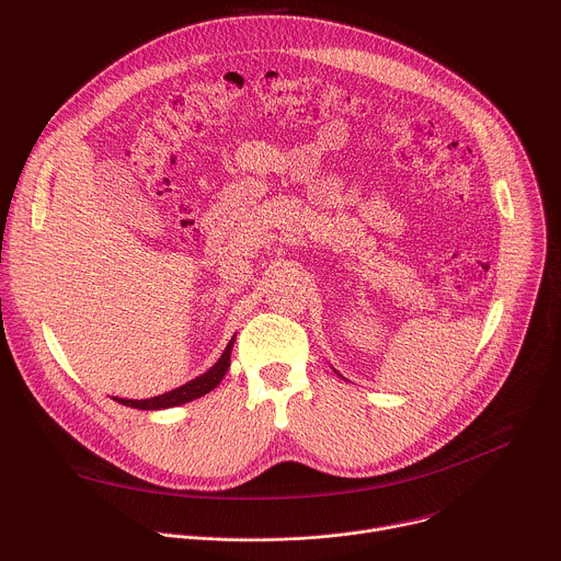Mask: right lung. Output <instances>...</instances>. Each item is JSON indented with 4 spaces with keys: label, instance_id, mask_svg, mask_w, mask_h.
<instances>
[{
    "label": "right lung",
    "instance_id": "obj_1",
    "mask_svg": "<svg viewBox=\"0 0 561 561\" xmlns=\"http://www.w3.org/2000/svg\"><path fill=\"white\" fill-rule=\"evenodd\" d=\"M232 344H234V335L232 340L228 342V346L224 348L221 357L217 359V364L213 368H208L204 375L191 379L188 383L171 390V392H164V394H157V397H150V399H119L115 397L119 404L124 407H130V409H139V411H159V409H173V407H182L186 402H193V399L197 397H204L206 392H210L219 381L221 377L226 375L228 366H230V351H232Z\"/></svg>",
    "mask_w": 561,
    "mask_h": 561
}]
</instances>
